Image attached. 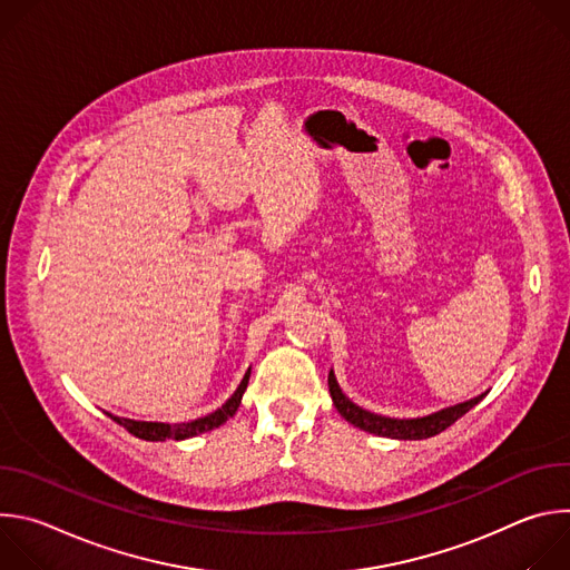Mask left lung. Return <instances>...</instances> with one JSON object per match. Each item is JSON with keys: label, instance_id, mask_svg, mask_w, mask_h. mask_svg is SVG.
Here are the masks:
<instances>
[{"label": "left lung", "instance_id": "obj_1", "mask_svg": "<svg viewBox=\"0 0 570 570\" xmlns=\"http://www.w3.org/2000/svg\"><path fill=\"white\" fill-rule=\"evenodd\" d=\"M330 392H332L336 411L350 424H354L356 429H361L365 433H372V435H379V438H390V440H426V438H433V435L442 433L444 429H449L451 424H455L464 413H469L473 405L480 403L482 396L487 394V392H482L473 399L449 405V409H442V411L424 415V417L399 420V417H385V415L370 413V411L361 409V405H356L350 396L343 394L334 370L330 372Z\"/></svg>", "mask_w": 570, "mask_h": 570}]
</instances>
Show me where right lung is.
Wrapping results in <instances>:
<instances>
[{
  "label": "right lung",
  "instance_id": "add662e5",
  "mask_svg": "<svg viewBox=\"0 0 570 570\" xmlns=\"http://www.w3.org/2000/svg\"><path fill=\"white\" fill-rule=\"evenodd\" d=\"M248 381H250V367L246 372V376H243V381L238 383V387L234 390V394L220 405V409H216L214 413L205 415V417H198V420H191V422H183V424H167V422H137V420H128V417H117L112 413H106L112 422H117L119 426H124L128 433H132L135 438L139 440H148V442H165V440H187V438H196L200 433H207V431H214L218 429L220 424H225L229 417L236 415L238 405H240V399H243V392H246L248 387Z\"/></svg>",
  "mask_w": 570,
  "mask_h": 570
}]
</instances>
